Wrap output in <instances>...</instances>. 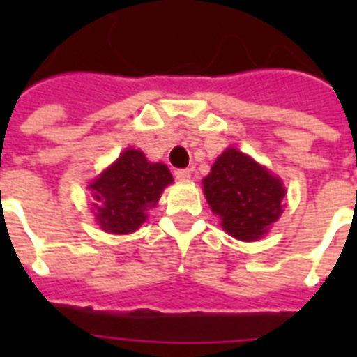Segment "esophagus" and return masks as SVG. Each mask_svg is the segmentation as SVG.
Instances as JSON below:
<instances>
[{
	"label": "esophagus",
	"mask_w": 357,
	"mask_h": 357,
	"mask_svg": "<svg viewBox=\"0 0 357 357\" xmlns=\"http://www.w3.org/2000/svg\"><path fill=\"white\" fill-rule=\"evenodd\" d=\"M174 176H176V179H179V181H185V179L190 178V170L189 168H178V170L174 172Z\"/></svg>",
	"instance_id": "obj_1"
}]
</instances>
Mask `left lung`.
<instances>
[{
    "label": "left lung",
    "instance_id": "1",
    "mask_svg": "<svg viewBox=\"0 0 357 357\" xmlns=\"http://www.w3.org/2000/svg\"><path fill=\"white\" fill-rule=\"evenodd\" d=\"M204 192L222 228L238 241H255L282 215V181L266 168L228 148L204 179Z\"/></svg>",
    "mask_w": 357,
    "mask_h": 357
}]
</instances>
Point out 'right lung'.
I'll list each match as a JSON object with an SVG mask.
<instances>
[{
    "label": "right lung",
    "instance_id": "1",
    "mask_svg": "<svg viewBox=\"0 0 357 357\" xmlns=\"http://www.w3.org/2000/svg\"><path fill=\"white\" fill-rule=\"evenodd\" d=\"M172 174L162 162H148L139 150H126L113 167L92 181L96 220L109 234H131L146 220Z\"/></svg>",
    "mask_w": 357,
    "mask_h": 357
}]
</instances>
